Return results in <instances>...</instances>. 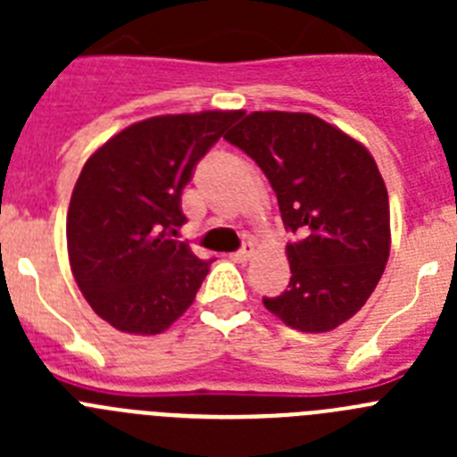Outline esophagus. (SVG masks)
<instances>
[{
	"label": "esophagus",
	"instance_id": "esophagus-1",
	"mask_svg": "<svg viewBox=\"0 0 457 457\" xmlns=\"http://www.w3.org/2000/svg\"><path fill=\"white\" fill-rule=\"evenodd\" d=\"M252 256H253V242H245V245H242V247L233 253V258H236V261H242V263H245V261H249Z\"/></svg>",
	"mask_w": 457,
	"mask_h": 457
}]
</instances>
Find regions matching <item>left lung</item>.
<instances>
[{
    "instance_id": "obj_1",
    "label": "left lung",
    "mask_w": 457,
    "mask_h": 457,
    "mask_svg": "<svg viewBox=\"0 0 457 457\" xmlns=\"http://www.w3.org/2000/svg\"><path fill=\"white\" fill-rule=\"evenodd\" d=\"M277 194L290 284L265 309L300 332L337 329L357 313L389 261V196L373 155L313 114L253 112L224 137Z\"/></svg>"
}]
</instances>
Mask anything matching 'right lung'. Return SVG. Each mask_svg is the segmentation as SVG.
<instances>
[{"label": "right lung", "mask_w": 457, "mask_h": 457, "mask_svg": "<svg viewBox=\"0 0 457 457\" xmlns=\"http://www.w3.org/2000/svg\"><path fill=\"white\" fill-rule=\"evenodd\" d=\"M240 112L155 116L114 135L79 173L68 208V258L91 309L128 334L179 320L212 261L173 240L180 194Z\"/></svg>", "instance_id": "add662e5"}]
</instances>
